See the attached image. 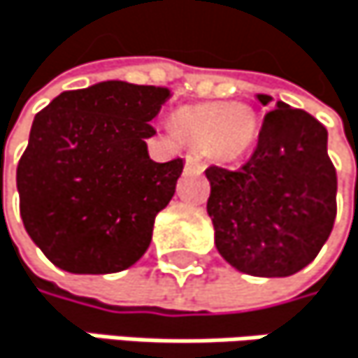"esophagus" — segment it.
<instances>
[{
	"mask_svg": "<svg viewBox=\"0 0 358 358\" xmlns=\"http://www.w3.org/2000/svg\"><path fill=\"white\" fill-rule=\"evenodd\" d=\"M187 169H191V171H197V173H201L203 171V163L195 157V155H187Z\"/></svg>",
	"mask_w": 358,
	"mask_h": 358,
	"instance_id": "obj_1",
	"label": "esophagus"
}]
</instances>
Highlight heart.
I'll return each instance as SVG.
<instances>
[{"label":"heart","instance_id":"obj_1","mask_svg":"<svg viewBox=\"0 0 358 358\" xmlns=\"http://www.w3.org/2000/svg\"><path fill=\"white\" fill-rule=\"evenodd\" d=\"M171 127L193 148L220 163L240 161L259 138V118L246 103L182 106L171 114Z\"/></svg>","mask_w":358,"mask_h":358}]
</instances>
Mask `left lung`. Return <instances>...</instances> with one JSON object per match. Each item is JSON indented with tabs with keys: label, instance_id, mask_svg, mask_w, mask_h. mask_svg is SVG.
<instances>
[{
	"label": "left lung",
	"instance_id": "1",
	"mask_svg": "<svg viewBox=\"0 0 358 358\" xmlns=\"http://www.w3.org/2000/svg\"><path fill=\"white\" fill-rule=\"evenodd\" d=\"M261 106L269 95H257ZM208 214L220 257L242 273L287 278L310 265L336 220V167L327 129L285 101L265 114L250 161L206 169Z\"/></svg>",
	"mask_w": 358,
	"mask_h": 358
}]
</instances>
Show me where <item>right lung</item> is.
<instances>
[{
    "mask_svg": "<svg viewBox=\"0 0 358 358\" xmlns=\"http://www.w3.org/2000/svg\"><path fill=\"white\" fill-rule=\"evenodd\" d=\"M167 89L106 80L63 91L36 114L16 167L20 218L69 273H114L142 259L182 159L157 163L148 124Z\"/></svg>",
    "mask_w": 358,
    "mask_h": 358,
    "instance_id": "add662e5",
    "label": "right lung"
}]
</instances>
